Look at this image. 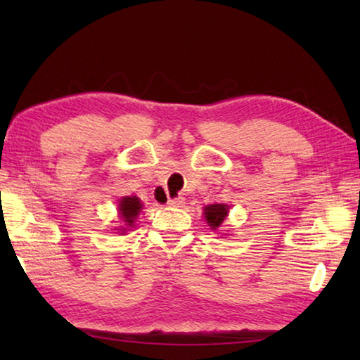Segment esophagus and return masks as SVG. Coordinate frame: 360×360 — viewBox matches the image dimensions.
Returning <instances> with one entry per match:
<instances>
[{
  "label": "esophagus",
  "instance_id": "obj_1",
  "mask_svg": "<svg viewBox=\"0 0 360 360\" xmlns=\"http://www.w3.org/2000/svg\"><path fill=\"white\" fill-rule=\"evenodd\" d=\"M167 205H169V206H174V208H179V206L184 205V198H182V197L168 198V200H167Z\"/></svg>",
  "mask_w": 360,
  "mask_h": 360
}]
</instances>
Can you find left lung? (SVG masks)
Wrapping results in <instances>:
<instances>
[{"mask_svg": "<svg viewBox=\"0 0 360 360\" xmlns=\"http://www.w3.org/2000/svg\"><path fill=\"white\" fill-rule=\"evenodd\" d=\"M229 206L225 205H210L205 208V219L211 229H217L227 216Z\"/></svg>", "mask_w": 360, "mask_h": 360, "instance_id": "obj_1", "label": "left lung"}]
</instances>
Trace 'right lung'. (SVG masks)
I'll return each mask as SVG.
<instances>
[{
    "instance_id": "right-lung-1",
    "label": "right lung",
    "mask_w": 360,
    "mask_h": 360,
    "mask_svg": "<svg viewBox=\"0 0 360 360\" xmlns=\"http://www.w3.org/2000/svg\"><path fill=\"white\" fill-rule=\"evenodd\" d=\"M139 210H141V202H139L136 197L122 198V202L119 205L120 216L127 225L133 224V221H135L136 216L139 214Z\"/></svg>"
}]
</instances>
